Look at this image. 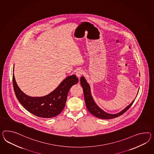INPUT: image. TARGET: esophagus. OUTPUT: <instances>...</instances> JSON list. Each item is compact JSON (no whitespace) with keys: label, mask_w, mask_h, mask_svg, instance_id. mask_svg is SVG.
I'll use <instances>...</instances> for the list:
<instances>
[{"label":"esophagus","mask_w":154,"mask_h":154,"mask_svg":"<svg viewBox=\"0 0 154 154\" xmlns=\"http://www.w3.org/2000/svg\"><path fill=\"white\" fill-rule=\"evenodd\" d=\"M83 71L82 70L79 69V70H78L77 71H76V76H77L79 79L82 76V75H83Z\"/></svg>","instance_id":"34e87169"}]
</instances>
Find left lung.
Returning <instances> with one entry per match:
<instances>
[{
	"label": "left lung",
	"mask_w": 154,
	"mask_h": 154,
	"mask_svg": "<svg viewBox=\"0 0 154 154\" xmlns=\"http://www.w3.org/2000/svg\"><path fill=\"white\" fill-rule=\"evenodd\" d=\"M80 84L83 88L84 95V99L85 102L86 104L87 109L88 111L91 113V114L94 116L95 117L99 118V119H112L118 117L119 116H121L125 112H126L128 110L133 103L134 102V100L132 101V102L131 103L130 105L126 107L121 112H119L117 114H109L108 113L105 112L104 111L100 109L99 107L96 103H95L94 99L93 98L91 95V88L89 85V84L87 83L85 79L83 77V76L80 78Z\"/></svg>",
	"instance_id": "8db88e82"
}]
</instances>
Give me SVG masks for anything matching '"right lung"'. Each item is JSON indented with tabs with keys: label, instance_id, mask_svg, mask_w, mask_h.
I'll use <instances>...</instances> for the list:
<instances>
[{
	"label": "right lung",
	"instance_id": "obj_1",
	"mask_svg": "<svg viewBox=\"0 0 154 154\" xmlns=\"http://www.w3.org/2000/svg\"><path fill=\"white\" fill-rule=\"evenodd\" d=\"M78 83L76 75L67 77L49 94L41 97H32L25 94L16 83L13 74V85L17 98L24 108L37 117L49 119L59 114L63 110L70 88Z\"/></svg>",
	"mask_w": 154,
	"mask_h": 154
}]
</instances>
